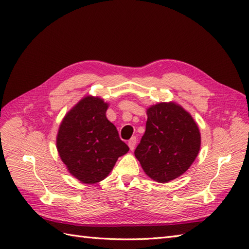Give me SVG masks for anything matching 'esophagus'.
<instances>
[{"instance_id": "34e87169", "label": "esophagus", "mask_w": 249, "mask_h": 249, "mask_svg": "<svg viewBox=\"0 0 249 249\" xmlns=\"http://www.w3.org/2000/svg\"><path fill=\"white\" fill-rule=\"evenodd\" d=\"M135 145H136V137H132V139L128 142V146H129L131 151L134 150Z\"/></svg>"}]
</instances>
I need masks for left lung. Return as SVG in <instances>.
Listing matches in <instances>:
<instances>
[{
	"mask_svg": "<svg viewBox=\"0 0 249 249\" xmlns=\"http://www.w3.org/2000/svg\"><path fill=\"white\" fill-rule=\"evenodd\" d=\"M146 112V131L135 158L149 178L167 183L194 163L200 150V131L192 115L176 102H160Z\"/></svg>",
	"mask_w": 249,
	"mask_h": 249,
	"instance_id": "8db88e82",
	"label": "left lung"
}]
</instances>
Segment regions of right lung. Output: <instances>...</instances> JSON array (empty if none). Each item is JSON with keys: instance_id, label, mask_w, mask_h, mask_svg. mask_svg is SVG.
I'll return each instance as SVG.
<instances>
[{"instance_id": "right-lung-1", "label": "right lung", "mask_w": 249, "mask_h": 249, "mask_svg": "<svg viewBox=\"0 0 249 249\" xmlns=\"http://www.w3.org/2000/svg\"><path fill=\"white\" fill-rule=\"evenodd\" d=\"M108 103L86 96L65 115L56 136L59 158L81 183L106 179L118 158L129 151L116 126L107 118Z\"/></svg>"}]
</instances>
